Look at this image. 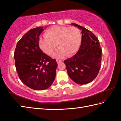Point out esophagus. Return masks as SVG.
I'll return each instance as SVG.
<instances>
[{
    "mask_svg": "<svg viewBox=\"0 0 121 121\" xmlns=\"http://www.w3.org/2000/svg\"><path fill=\"white\" fill-rule=\"evenodd\" d=\"M62 60H60V59H56V62H57V63H59L61 62H62Z\"/></svg>",
    "mask_w": 121,
    "mask_h": 121,
    "instance_id": "1",
    "label": "esophagus"
}]
</instances>
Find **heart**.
Returning <instances> with one entry per match:
<instances>
[{"instance_id":"b5f03b06","label":"heart","mask_w":121,"mask_h":121,"mask_svg":"<svg viewBox=\"0 0 121 121\" xmlns=\"http://www.w3.org/2000/svg\"><path fill=\"white\" fill-rule=\"evenodd\" d=\"M45 38L39 40V46L46 55H52L56 45L59 49L54 56L61 58L73 56L80 47L82 36L80 30L76 27L55 26L50 28L45 33Z\"/></svg>"}]
</instances>
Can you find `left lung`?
<instances>
[{"mask_svg":"<svg viewBox=\"0 0 121 121\" xmlns=\"http://www.w3.org/2000/svg\"><path fill=\"white\" fill-rule=\"evenodd\" d=\"M72 24L82 30L81 45L78 52L64 63L72 80L78 84H86L94 80L99 73L102 49L94 33L77 24Z\"/></svg>","mask_w":121,"mask_h":121,"instance_id":"8db88e82","label":"left lung"}]
</instances>
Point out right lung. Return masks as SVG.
I'll use <instances>...</instances> for the list:
<instances>
[{
  "instance_id": "right-lung-1",
  "label": "right lung",
  "mask_w": 121,
  "mask_h": 121,
  "mask_svg": "<svg viewBox=\"0 0 121 121\" xmlns=\"http://www.w3.org/2000/svg\"><path fill=\"white\" fill-rule=\"evenodd\" d=\"M44 29L29 30L17 42L14 54L15 65L22 83L34 90L48 88L55 80L58 65L55 59L43 53L38 44Z\"/></svg>"
}]
</instances>
